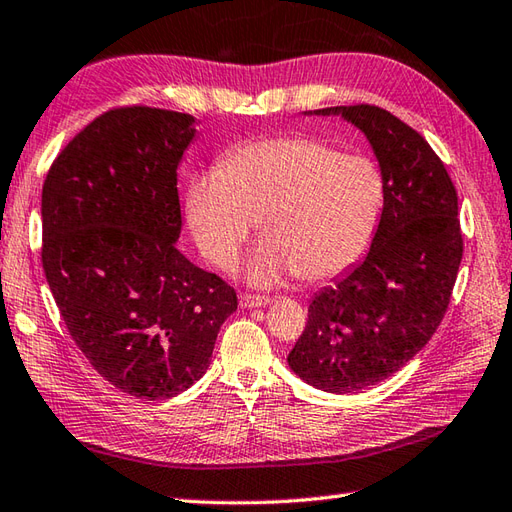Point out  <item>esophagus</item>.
<instances>
[{
  "label": "esophagus",
  "mask_w": 512,
  "mask_h": 512,
  "mask_svg": "<svg viewBox=\"0 0 512 512\" xmlns=\"http://www.w3.org/2000/svg\"><path fill=\"white\" fill-rule=\"evenodd\" d=\"M271 298L269 296H254V294H241V307L245 309H256V307H265L269 305Z\"/></svg>",
  "instance_id": "1"
}]
</instances>
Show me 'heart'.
<instances>
[{
  "label": "heart",
  "mask_w": 512,
  "mask_h": 512,
  "mask_svg": "<svg viewBox=\"0 0 512 512\" xmlns=\"http://www.w3.org/2000/svg\"><path fill=\"white\" fill-rule=\"evenodd\" d=\"M382 203L384 179L371 159L291 134L238 143L218 172L190 183L185 207L198 249L221 267L260 221L265 241L243 274L254 285H271L289 271L316 283L356 265Z\"/></svg>",
  "instance_id": "1"
}]
</instances>
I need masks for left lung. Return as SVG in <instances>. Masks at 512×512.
I'll use <instances>...</instances> for the list:
<instances>
[{
    "instance_id": "left-lung-1",
    "label": "left lung",
    "mask_w": 512,
    "mask_h": 512,
    "mask_svg": "<svg viewBox=\"0 0 512 512\" xmlns=\"http://www.w3.org/2000/svg\"><path fill=\"white\" fill-rule=\"evenodd\" d=\"M367 134L384 179V207L367 258L309 305L289 367L311 387L353 393L400 371L448 309L464 238L457 192L440 156L389 110L322 108Z\"/></svg>"
}]
</instances>
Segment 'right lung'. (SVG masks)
Instances as JSON below:
<instances>
[{
  "instance_id": "1",
  "label": "right lung",
  "mask_w": 512,
  "mask_h": 512,
  "mask_svg": "<svg viewBox=\"0 0 512 512\" xmlns=\"http://www.w3.org/2000/svg\"><path fill=\"white\" fill-rule=\"evenodd\" d=\"M190 114L123 106L88 123L41 192V265L68 333L123 393L163 400L210 367L236 291L179 249Z\"/></svg>"
}]
</instances>
